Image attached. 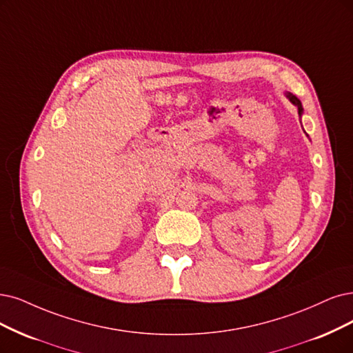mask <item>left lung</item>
<instances>
[{
    "label": "left lung",
    "mask_w": 353,
    "mask_h": 353,
    "mask_svg": "<svg viewBox=\"0 0 353 353\" xmlns=\"http://www.w3.org/2000/svg\"><path fill=\"white\" fill-rule=\"evenodd\" d=\"M286 97L290 99V101H291L292 104H295L296 109H298V114L301 116V114H303V104H301V101H299V99H296V97H295L294 94H291V93L286 94Z\"/></svg>",
    "instance_id": "8db88e82"
}]
</instances>
